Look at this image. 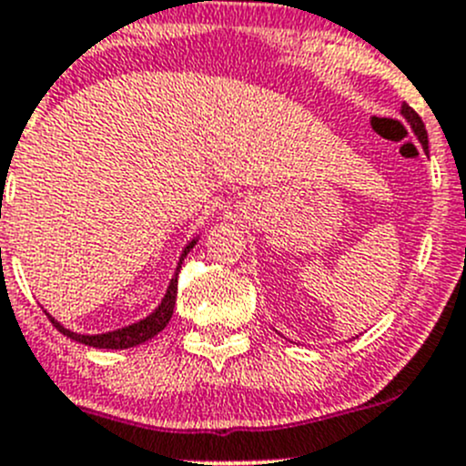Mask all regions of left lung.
Masks as SVG:
<instances>
[{"label":"left lung","mask_w":466,"mask_h":466,"mask_svg":"<svg viewBox=\"0 0 466 466\" xmlns=\"http://www.w3.org/2000/svg\"><path fill=\"white\" fill-rule=\"evenodd\" d=\"M402 116L411 124V128H414V133H416V137H419V140H420V145L428 147V130H425L423 119H420V116L414 112V107H410V106H407V103H404V106H402Z\"/></svg>","instance_id":"left-lung-1"}]
</instances>
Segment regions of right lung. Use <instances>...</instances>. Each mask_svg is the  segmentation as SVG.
I'll list each match as a JSON object with an SVG mask.
<instances>
[{"label": "right lung", "mask_w": 466, "mask_h": 466, "mask_svg": "<svg viewBox=\"0 0 466 466\" xmlns=\"http://www.w3.org/2000/svg\"><path fill=\"white\" fill-rule=\"evenodd\" d=\"M195 243H198V238H193V241L184 248V253H181V258H179V267H177V273H174V278L169 280V287H167V292H165L163 301H160V306L156 308L149 317H145V319L135 321V324L124 326V329H116V331H110V333L82 336V333H73V331H68V329H64V326L55 319V317H50V315L47 317H50V321L55 324L56 331L64 333V336L71 338V340L82 342V345L98 347V350H128V347L142 345V342H147V340H151L154 336H158L165 326L169 324V319H172L174 301H177V276H179L181 262H184L186 255L193 250Z\"/></svg>", "instance_id": "obj_1"}]
</instances>
